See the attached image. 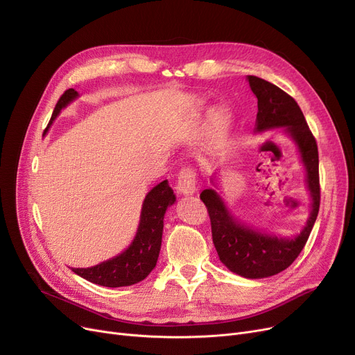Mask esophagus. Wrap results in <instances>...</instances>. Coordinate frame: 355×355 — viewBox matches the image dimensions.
<instances>
[{"mask_svg":"<svg viewBox=\"0 0 355 355\" xmlns=\"http://www.w3.org/2000/svg\"><path fill=\"white\" fill-rule=\"evenodd\" d=\"M197 173L193 166H184L178 173L177 190L184 196H191L197 191Z\"/></svg>","mask_w":355,"mask_h":355,"instance_id":"34e87169","label":"esophagus"}]
</instances>
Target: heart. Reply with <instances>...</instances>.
Segmentation results:
<instances>
[{"instance_id":"heart-1","label":"heart","mask_w":355,"mask_h":355,"mask_svg":"<svg viewBox=\"0 0 355 355\" xmlns=\"http://www.w3.org/2000/svg\"><path fill=\"white\" fill-rule=\"evenodd\" d=\"M227 116H229V114H227L226 109L220 107V109L216 110V119H217L218 122H225V121L227 119Z\"/></svg>"}]
</instances>
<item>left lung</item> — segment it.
<instances>
[{
  "mask_svg": "<svg viewBox=\"0 0 355 355\" xmlns=\"http://www.w3.org/2000/svg\"><path fill=\"white\" fill-rule=\"evenodd\" d=\"M248 80L257 98L256 130L285 128L300 148L312 197V210L306 226L293 239H277L243 226L233 218L214 190H204L200 198L207 207L213 243L221 262L240 276L262 279L289 268L306 245L320 211V159L318 145L296 101L270 82L256 76H248Z\"/></svg>",
  "mask_w": 355,
  "mask_h": 355,
  "instance_id": "obj_1",
  "label": "left lung"
}]
</instances>
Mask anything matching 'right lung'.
<instances>
[{"mask_svg":"<svg viewBox=\"0 0 355 355\" xmlns=\"http://www.w3.org/2000/svg\"><path fill=\"white\" fill-rule=\"evenodd\" d=\"M76 96L78 92L74 89H67L63 93L55 103L50 123ZM174 201V191L166 180L155 185L144 200L138 232L130 246L119 256L96 266L87 269L73 268L71 270L92 284L107 288L129 286L144 281L157 265L162 240L164 214Z\"/></svg>","mask_w":355,"mask_h":355,"instance_id":"right-lung-1","label":"right lung"}]
</instances>
